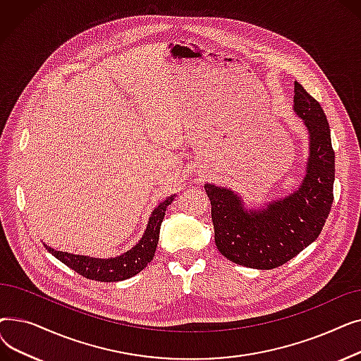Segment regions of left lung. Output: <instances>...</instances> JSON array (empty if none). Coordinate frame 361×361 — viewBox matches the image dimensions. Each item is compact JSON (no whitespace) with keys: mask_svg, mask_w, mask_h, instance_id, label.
Wrapping results in <instances>:
<instances>
[{"mask_svg":"<svg viewBox=\"0 0 361 361\" xmlns=\"http://www.w3.org/2000/svg\"><path fill=\"white\" fill-rule=\"evenodd\" d=\"M293 111L309 135L305 177L287 196L249 206L231 188L206 183L215 244L241 267L274 269L305 250L320 234L334 202L335 154L320 104L298 82Z\"/></svg>","mask_w":361,"mask_h":361,"instance_id":"1","label":"left lung"}]
</instances>
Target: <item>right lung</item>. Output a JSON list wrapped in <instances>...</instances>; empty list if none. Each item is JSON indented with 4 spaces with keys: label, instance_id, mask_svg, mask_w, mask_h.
Wrapping results in <instances>:
<instances>
[{
    "label": "right lung",
    "instance_id": "obj_1",
    "mask_svg": "<svg viewBox=\"0 0 361 361\" xmlns=\"http://www.w3.org/2000/svg\"><path fill=\"white\" fill-rule=\"evenodd\" d=\"M176 196L177 195L166 197L164 202H161L155 207L154 211H152L146 225V230L142 238L139 240V243L136 245H133L130 250L121 253L120 256L101 259V257L59 252V250H54L47 244L44 245L52 256H55L60 262L67 264L70 269H73L74 272H78L85 278L101 281V282H117V281L131 278L137 275L140 271H143L147 267V263H150V260L154 259L158 240H159L161 224L164 221L166 207L173 203Z\"/></svg>",
    "mask_w": 361,
    "mask_h": 361
}]
</instances>
